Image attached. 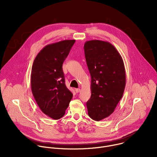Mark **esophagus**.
<instances>
[{
  "mask_svg": "<svg viewBox=\"0 0 157 157\" xmlns=\"http://www.w3.org/2000/svg\"><path fill=\"white\" fill-rule=\"evenodd\" d=\"M80 91H81V89H80L79 88L75 89V91H76V93H79V92H80Z\"/></svg>",
  "mask_w": 157,
  "mask_h": 157,
  "instance_id": "1",
  "label": "esophagus"
}]
</instances>
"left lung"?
<instances>
[{"label":"left lung","instance_id":"1","mask_svg":"<svg viewBox=\"0 0 157 157\" xmlns=\"http://www.w3.org/2000/svg\"><path fill=\"white\" fill-rule=\"evenodd\" d=\"M84 50L91 76V96L86 103L88 115L99 121L113 113L123 96L126 81L124 64L109 42L87 41Z\"/></svg>","mask_w":157,"mask_h":157}]
</instances>
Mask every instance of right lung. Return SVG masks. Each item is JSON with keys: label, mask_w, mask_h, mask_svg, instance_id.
<instances>
[{"label": "right lung", "mask_w": 157, "mask_h": 157, "mask_svg": "<svg viewBox=\"0 0 157 157\" xmlns=\"http://www.w3.org/2000/svg\"><path fill=\"white\" fill-rule=\"evenodd\" d=\"M75 40H66L44 47L37 55L31 73V89L43 113L58 120L65 114L73 94L66 87L62 65Z\"/></svg>", "instance_id": "right-lung-1"}]
</instances>
